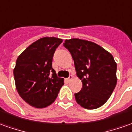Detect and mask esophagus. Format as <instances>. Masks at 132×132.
Returning a JSON list of instances; mask_svg holds the SVG:
<instances>
[{"label": "esophagus", "mask_w": 132, "mask_h": 132, "mask_svg": "<svg viewBox=\"0 0 132 132\" xmlns=\"http://www.w3.org/2000/svg\"><path fill=\"white\" fill-rule=\"evenodd\" d=\"M72 78H73L72 76H71V75L69 76V77L68 78V79H67V81H70V80H71V79H72Z\"/></svg>", "instance_id": "1"}]
</instances>
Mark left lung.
Instances as JSON below:
<instances>
[{
	"instance_id": "left-lung-1",
	"label": "left lung",
	"mask_w": 132,
	"mask_h": 132,
	"mask_svg": "<svg viewBox=\"0 0 132 132\" xmlns=\"http://www.w3.org/2000/svg\"><path fill=\"white\" fill-rule=\"evenodd\" d=\"M63 46L74 61L81 90L75 95L76 102L86 109H95L106 102L117 85V63L104 48L92 41L79 38L66 40Z\"/></svg>"
}]
</instances>
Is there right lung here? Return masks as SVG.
<instances>
[{
  "label": "right lung",
  "mask_w": 132,
  "mask_h": 132,
  "mask_svg": "<svg viewBox=\"0 0 132 132\" xmlns=\"http://www.w3.org/2000/svg\"><path fill=\"white\" fill-rule=\"evenodd\" d=\"M62 39L44 37L31 44L18 57L13 70L17 92L26 103L45 108L56 100L64 84L52 68V60Z\"/></svg>",
  "instance_id": "add662e5"
}]
</instances>
